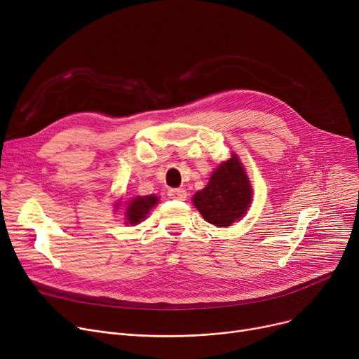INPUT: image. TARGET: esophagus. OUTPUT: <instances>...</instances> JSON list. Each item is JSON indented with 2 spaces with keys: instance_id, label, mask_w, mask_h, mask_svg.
<instances>
[{
  "instance_id": "obj_1",
  "label": "esophagus",
  "mask_w": 359,
  "mask_h": 359,
  "mask_svg": "<svg viewBox=\"0 0 359 359\" xmlns=\"http://www.w3.org/2000/svg\"><path fill=\"white\" fill-rule=\"evenodd\" d=\"M168 196L172 198V199L184 201L186 196H187V194H186V191H183V189H170V191H168Z\"/></svg>"
}]
</instances>
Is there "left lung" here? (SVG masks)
I'll list each match as a JSON object with an SVG mask.
<instances>
[{
  "mask_svg": "<svg viewBox=\"0 0 359 359\" xmlns=\"http://www.w3.org/2000/svg\"><path fill=\"white\" fill-rule=\"evenodd\" d=\"M252 202V186L236 157L219 164L208 184L194 196V205L202 217L217 225L229 227L246 214Z\"/></svg>",
  "mask_w": 359,
  "mask_h": 359,
  "instance_id": "1",
  "label": "left lung"
}]
</instances>
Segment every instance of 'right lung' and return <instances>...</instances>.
<instances>
[{
    "instance_id": "add662e5",
    "label": "right lung",
    "mask_w": 359,
    "mask_h": 359,
    "mask_svg": "<svg viewBox=\"0 0 359 359\" xmlns=\"http://www.w3.org/2000/svg\"><path fill=\"white\" fill-rule=\"evenodd\" d=\"M158 202V198L154 195L138 196L132 199L126 210V224H140L144 218H147L151 208Z\"/></svg>"
}]
</instances>
